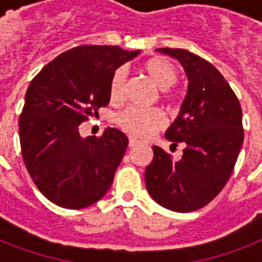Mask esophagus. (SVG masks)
Masks as SVG:
<instances>
[{
	"label": "esophagus",
	"instance_id": "esophagus-1",
	"mask_svg": "<svg viewBox=\"0 0 262 262\" xmlns=\"http://www.w3.org/2000/svg\"><path fill=\"white\" fill-rule=\"evenodd\" d=\"M137 144H140L139 141H137V140L129 139V148H135L136 145H137Z\"/></svg>",
	"mask_w": 262,
	"mask_h": 262
}]
</instances>
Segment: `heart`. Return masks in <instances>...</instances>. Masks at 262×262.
Wrapping results in <instances>:
<instances>
[{
  "instance_id": "1",
  "label": "heart",
  "mask_w": 262,
  "mask_h": 262,
  "mask_svg": "<svg viewBox=\"0 0 262 262\" xmlns=\"http://www.w3.org/2000/svg\"><path fill=\"white\" fill-rule=\"evenodd\" d=\"M144 73L160 90V98L172 100L175 96L171 87L178 83L179 72L174 63L162 57H154L143 63ZM126 71L119 68L113 73L108 83V99L113 104H119L125 98ZM164 117L158 108L129 107L115 117V123L121 130L135 139H147L164 126Z\"/></svg>"
}]
</instances>
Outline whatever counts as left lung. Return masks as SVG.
Instances as JSON below:
<instances>
[{
	"mask_svg": "<svg viewBox=\"0 0 262 262\" xmlns=\"http://www.w3.org/2000/svg\"><path fill=\"white\" fill-rule=\"evenodd\" d=\"M156 51L178 59L189 87L178 117L164 133L171 145L182 143L174 160L154 145L145 168L148 193L162 207L191 212L211 203L231 177L244 143L242 108L223 75L211 62L183 49Z\"/></svg>",
	"mask_w": 262,
	"mask_h": 262,
	"instance_id": "8db88e82",
	"label": "left lung"
}]
</instances>
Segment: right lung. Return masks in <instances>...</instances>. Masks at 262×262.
I'll return each mask as SVG.
<instances>
[{
    "label": "right lung",
    "mask_w": 262,
    "mask_h": 262,
    "mask_svg": "<svg viewBox=\"0 0 262 262\" xmlns=\"http://www.w3.org/2000/svg\"><path fill=\"white\" fill-rule=\"evenodd\" d=\"M139 53L118 46L75 47L31 81L18 119L21 155L36 187L55 205L81 209L110 189L129 140L115 127L83 139L79 125L108 104L111 76Z\"/></svg>",
    "instance_id": "add662e5"
}]
</instances>
